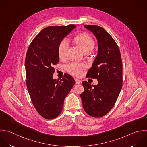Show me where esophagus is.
<instances>
[{
    "instance_id": "1",
    "label": "esophagus",
    "mask_w": 147,
    "mask_h": 147,
    "mask_svg": "<svg viewBox=\"0 0 147 147\" xmlns=\"http://www.w3.org/2000/svg\"><path fill=\"white\" fill-rule=\"evenodd\" d=\"M75 81H76V84H77V85L82 83V81L81 80H77V79H75Z\"/></svg>"
}]
</instances>
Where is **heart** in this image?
Listing matches in <instances>:
<instances>
[{"instance_id": "b5f03b06", "label": "heart", "mask_w": 147, "mask_h": 147, "mask_svg": "<svg viewBox=\"0 0 147 147\" xmlns=\"http://www.w3.org/2000/svg\"><path fill=\"white\" fill-rule=\"evenodd\" d=\"M73 41L84 54L89 53L95 46L94 40L85 32L77 35L73 38ZM68 47L69 45L67 41L63 40L59 43L57 49L58 56L59 59H62L65 58ZM85 68L86 66L84 64L76 63H70L66 67L67 70L70 74L78 77L81 76L83 70Z\"/></svg>"}]
</instances>
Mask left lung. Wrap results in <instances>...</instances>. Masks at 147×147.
Returning a JSON list of instances; mask_svg holds the SVG:
<instances>
[{
    "instance_id": "8db88e82",
    "label": "left lung",
    "mask_w": 147,
    "mask_h": 147,
    "mask_svg": "<svg viewBox=\"0 0 147 147\" xmlns=\"http://www.w3.org/2000/svg\"><path fill=\"white\" fill-rule=\"evenodd\" d=\"M96 36L98 45L97 56L86 77L96 78L97 85L82 82L80 96L85 111L93 117L106 115L115 105L123 86V63L119 48L113 38L101 27L84 25Z\"/></svg>"
}]
</instances>
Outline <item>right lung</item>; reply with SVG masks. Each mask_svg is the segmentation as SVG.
Segmentation results:
<instances>
[{"label":"right lung","mask_w":147,"mask_h":147,"mask_svg":"<svg viewBox=\"0 0 147 147\" xmlns=\"http://www.w3.org/2000/svg\"><path fill=\"white\" fill-rule=\"evenodd\" d=\"M76 26H50L43 28L30 43L25 59L26 85L32 103L38 113L48 120L61 113L64 100L75 84L65 74L61 80L53 78V66L59 62V43Z\"/></svg>","instance_id":"1"}]
</instances>
